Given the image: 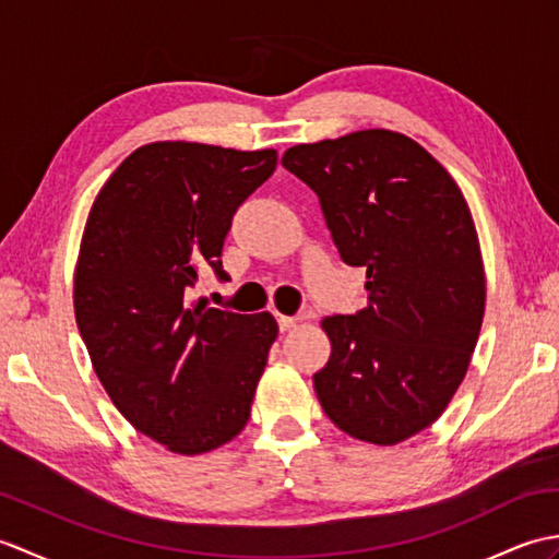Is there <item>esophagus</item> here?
I'll list each match as a JSON object with an SVG mask.
<instances>
[{
  "label": "esophagus",
  "instance_id": "1",
  "mask_svg": "<svg viewBox=\"0 0 559 559\" xmlns=\"http://www.w3.org/2000/svg\"><path fill=\"white\" fill-rule=\"evenodd\" d=\"M305 319H310V312H305V314H302V317H298V319L278 314V329H281V331H290V329L298 326V322H305Z\"/></svg>",
  "mask_w": 559,
  "mask_h": 559
}]
</instances>
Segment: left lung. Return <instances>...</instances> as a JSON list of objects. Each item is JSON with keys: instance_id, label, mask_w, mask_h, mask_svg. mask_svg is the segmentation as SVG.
Instances as JSON below:
<instances>
[{"instance_id": "1", "label": "left lung", "mask_w": 559, "mask_h": 559, "mask_svg": "<svg viewBox=\"0 0 559 559\" xmlns=\"http://www.w3.org/2000/svg\"><path fill=\"white\" fill-rule=\"evenodd\" d=\"M281 163L319 197L341 259L367 271V307L322 322L317 399L346 435L399 444L444 413L478 343L485 271L466 199L389 129L298 144Z\"/></svg>"}]
</instances>
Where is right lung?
Here are the masks:
<instances>
[{"label": "right lung", "instance_id": "add662e5", "mask_svg": "<svg viewBox=\"0 0 559 559\" xmlns=\"http://www.w3.org/2000/svg\"><path fill=\"white\" fill-rule=\"evenodd\" d=\"M276 151L156 141L122 160L93 201L74 312L93 370L141 435L182 456L242 432L278 324L189 305L199 271L221 281L237 206L276 170Z\"/></svg>", "mask_w": 559, "mask_h": 559}]
</instances>
